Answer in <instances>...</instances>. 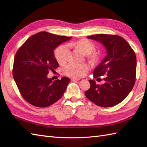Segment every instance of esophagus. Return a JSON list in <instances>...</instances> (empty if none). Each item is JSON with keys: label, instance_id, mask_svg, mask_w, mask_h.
Returning <instances> with one entry per match:
<instances>
[{"label": "esophagus", "instance_id": "1", "mask_svg": "<svg viewBox=\"0 0 147 147\" xmlns=\"http://www.w3.org/2000/svg\"><path fill=\"white\" fill-rule=\"evenodd\" d=\"M80 79L78 78H71V80H72V82H76V81H78Z\"/></svg>", "mask_w": 147, "mask_h": 147}]
</instances>
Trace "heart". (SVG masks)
<instances>
[{
    "label": "heart",
    "mask_w": 147,
    "mask_h": 147,
    "mask_svg": "<svg viewBox=\"0 0 147 147\" xmlns=\"http://www.w3.org/2000/svg\"><path fill=\"white\" fill-rule=\"evenodd\" d=\"M69 47H74L77 49L84 55L90 59H95L96 53H92L95 49L94 44L86 39H82L75 42H70L67 45H61L55 51V56L57 61L60 64H64L67 59L69 54ZM88 70V67L85 64H69L64 69V73L69 77L76 78L82 77L85 75Z\"/></svg>",
    "instance_id": "1"
}]
</instances>
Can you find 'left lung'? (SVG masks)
<instances>
[{"label":"left lung","instance_id":"obj_1","mask_svg":"<svg viewBox=\"0 0 147 147\" xmlns=\"http://www.w3.org/2000/svg\"><path fill=\"white\" fill-rule=\"evenodd\" d=\"M88 38L100 42L107 55L94 69V78L107 75L105 83L97 84L89 80L90 88L84 94L95 104L110 107L121 102L134 86L136 77V56L132 48L123 37L116 35L96 34Z\"/></svg>","mask_w":147,"mask_h":147}]
</instances>
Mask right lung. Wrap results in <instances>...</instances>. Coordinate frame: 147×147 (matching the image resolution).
I'll list each match as a JSON object with an SVG mask.
<instances>
[{
	"label": "right lung",
	"mask_w": 147,
	"mask_h": 147,
	"mask_svg": "<svg viewBox=\"0 0 147 147\" xmlns=\"http://www.w3.org/2000/svg\"><path fill=\"white\" fill-rule=\"evenodd\" d=\"M71 37L40 32L30 37L17 51L13 77L23 98L34 106L46 107L61 98L70 83L63 77L53 81L49 71L59 67L54 50Z\"/></svg>",
	"instance_id": "add662e5"
}]
</instances>
